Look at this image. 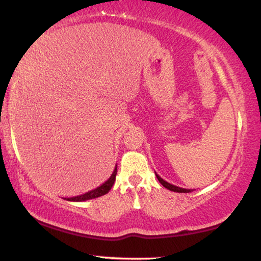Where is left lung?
Returning a JSON list of instances; mask_svg holds the SVG:
<instances>
[{"mask_svg":"<svg viewBox=\"0 0 261 261\" xmlns=\"http://www.w3.org/2000/svg\"><path fill=\"white\" fill-rule=\"evenodd\" d=\"M155 177H157V179L159 180V182H161V184H162L163 186H164L165 189L170 190V191L179 192V193H189V192L192 191V190H190V189H182V188H179V186H176V185H173V184H170V182H168L166 180L163 179L162 177H159L157 173H155Z\"/></svg>","mask_w":261,"mask_h":261,"instance_id":"1","label":"left lung"}]
</instances>
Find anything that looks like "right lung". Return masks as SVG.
<instances>
[{"label":"right lung","instance_id":"1","mask_svg":"<svg viewBox=\"0 0 261 261\" xmlns=\"http://www.w3.org/2000/svg\"><path fill=\"white\" fill-rule=\"evenodd\" d=\"M116 174H117V165L115 166V170L110 176V178H109L106 182H103L102 185L98 186V188L93 189V190H91V191L85 192L84 194H81V196L65 198V199L69 201H84V200L93 199V198H98L100 196H104V194H107L109 191H110L112 186H114L115 180H116Z\"/></svg>","mask_w":261,"mask_h":261}]
</instances>
